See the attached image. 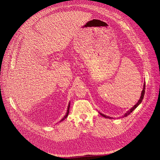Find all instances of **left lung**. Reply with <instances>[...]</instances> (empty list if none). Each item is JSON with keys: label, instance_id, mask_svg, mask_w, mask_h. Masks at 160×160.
<instances>
[{"label": "left lung", "instance_id": "left-lung-1", "mask_svg": "<svg viewBox=\"0 0 160 160\" xmlns=\"http://www.w3.org/2000/svg\"><path fill=\"white\" fill-rule=\"evenodd\" d=\"M144 92H145V83H144V85H143V89H142V91H141V96H140V98H139V99L138 100V102L132 107V108H131V109H130V110H129L128 111H127V112H126L124 114V116H122V117H126V116H127L128 115H129L131 112H132L140 104H141V102H142V99H143V98H144ZM99 114L102 116H103V117H104V118H109V119H113V118H112V117H109V116H106V115H105V114H103L102 113H101V112H99Z\"/></svg>", "mask_w": 160, "mask_h": 160}]
</instances>
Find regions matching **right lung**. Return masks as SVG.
Wrapping results in <instances>:
<instances>
[{
    "label": "right lung",
    "instance_id": "obj_1",
    "mask_svg": "<svg viewBox=\"0 0 160 160\" xmlns=\"http://www.w3.org/2000/svg\"><path fill=\"white\" fill-rule=\"evenodd\" d=\"M69 108H70V102L69 103V104H68V109H67V112H66V115L64 116V118L60 121V122H61V121H64L67 117H68V114H69Z\"/></svg>",
    "mask_w": 160,
    "mask_h": 160
}]
</instances>
